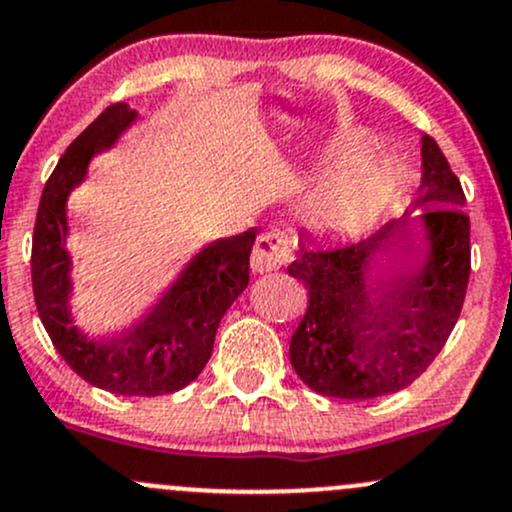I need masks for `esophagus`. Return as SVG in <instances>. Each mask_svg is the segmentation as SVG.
I'll use <instances>...</instances> for the list:
<instances>
[{
  "label": "esophagus",
  "instance_id": "34e87169",
  "mask_svg": "<svg viewBox=\"0 0 512 512\" xmlns=\"http://www.w3.org/2000/svg\"><path fill=\"white\" fill-rule=\"evenodd\" d=\"M289 257H292L289 240L279 230H265V233H260V238L255 242V250H252V272L277 270V267L287 265Z\"/></svg>",
  "mask_w": 512,
  "mask_h": 512
}]
</instances>
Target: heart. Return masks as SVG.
I'll return each instance as SVG.
<instances>
[{"label": "heart", "mask_w": 512, "mask_h": 512, "mask_svg": "<svg viewBox=\"0 0 512 512\" xmlns=\"http://www.w3.org/2000/svg\"><path fill=\"white\" fill-rule=\"evenodd\" d=\"M375 191H378V176L373 166H360L338 176L311 198V225L326 233L353 228L373 206Z\"/></svg>", "instance_id": "1"}]
</instances>
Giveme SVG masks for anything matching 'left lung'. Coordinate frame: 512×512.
Here are the masks:
<instances>
[{
    "instance_id": "1",
    "label": "left lung",
    "mask_w": 512,
    "mask_h": 512,
    "mask_svg": "<svg viewBox=\"0 0 512 512\" xmlns=\"http://www.w3.org/2000/svg\"><path fill=\"white\" fill-rule=\"evenodd\" d=\"M464 191L429 134L414 206L370 238L341 247L299 238L287 267L309 292L289 360L311 390L373 400L412 385L459 321L471 274Z\"/></svg>"
}]
</instances>
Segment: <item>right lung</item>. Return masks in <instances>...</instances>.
I'll use <instances>...</instances> for the list:
<instances>
[{
    "label": "right lung",
    "instance_id": "1",
    "mask_svg": "<svg viewBox=\"0 0 512 512\" xmlns=\"http://www.w3.org/2000/svg\"><path fill=\"white\" fill-rule=\"evenodd\" d=\"M137 110L115 102L58 159L43 186L31 242V282L41 324L61 358L85 380L115 395H169L201 375L220 319L250 282L255 228L215 240L186 265L137 324L93 341L73 326L71 255L66 247L68 196L88 174L90 159L117 142Z\"/></svg>",
    "mask_w": 512,
    "mask_h": 512
}]
</instances>
